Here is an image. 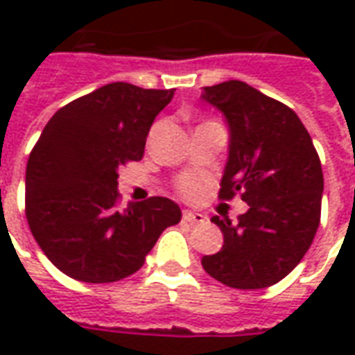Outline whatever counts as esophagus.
I'll return each mask as SVG.
<instances>
[{
	"label": "esophagus",
	"instance_id": "obj_1",
	"mask_svg": "<svg viewBox=\"0 0 355 355\" xmlns=\"http://www.w3.org/2000/svg\"><path fill=\"white\" fill-rule=\"evenodd\" d=\"M182 220L190 224H200L203 220H207V216L201 215V213H193V211H184L182 213Z\"/></svg>",
	"mask_w": 355,
	"mask_h": 355
}]
</instances>
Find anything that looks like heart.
<instances>
[{
  "label": "heart",
  "instance_id": "heart-1",
  "mask_svg": "<svg viewBox=\"0 0 355 355\" xmlns=\"http://www.w3.org/2000/svg\"><path fill=\"white\" fill-rule=\"evenodd\" d=\"M205 180L200 177H193V175H186L177 182L178 193L186 198V200H198L205 192Z\"/></svg>",
  "mask_w": 355,
  "mask_h": 355
}]
</instances>
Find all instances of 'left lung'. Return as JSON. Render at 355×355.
Masks as SVG:
<instances>
[{
    "label": "left lung",
    "instance_id": "left-lung-1",
    "mask_svg": "<svg viewBox=\"0 0 355 355\" xmlns=\"http://www.w3.org/2000/svg\"><path fill=\"white\" fill-rule=\"evenodd\" d=\"M201 98L223 112L230 129L218 198L241 193L249 205L238 224L211 218L224 245L201 264L228 287L264 289L282 282L312 245L323 193L320 155L289 106L243 81L203 87Z\"/></svg>",
    "mask_w": 355,
    "mask_h": 355
}]
</instances>
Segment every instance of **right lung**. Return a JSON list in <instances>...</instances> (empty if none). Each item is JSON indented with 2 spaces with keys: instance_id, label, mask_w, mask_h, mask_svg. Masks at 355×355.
Returning a JSON list of instances; mask_svg holds the SVG:
<instances>
[{
  "instance_id": "add662e5",
  "label": "right lung",
  "mask_w": 355,
  "mask_h": 355,
  "mask_svg": "<svg viewBox=\"0 0 355 355\" xmlns=\"http://www.w3.org/2000/svg\"><path fill=\"white\" fill-rule=\"evenodd\" d=\"M175 89L108 83L51 117L26 165V218L62 274L112 283L142 268L165 228L180 223L167 198L119 209L117 169L144 155L155 116Z\"/></svg>"
}]
</instances>
